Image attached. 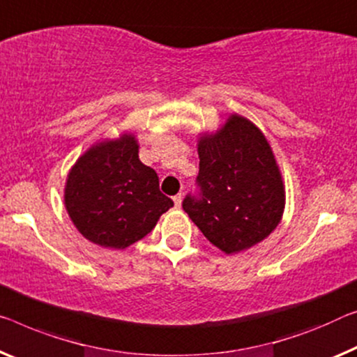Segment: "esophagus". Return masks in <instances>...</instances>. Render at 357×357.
I'll use <instances>...</instances> for the list:
<instances>
[{
	"label": "esophagus",
	"instance_id": "1",
	"mask_svg": "<svg viewBox=\"0 0 357 357\" xmlns=\"http://www.w3.org/2000/svg\"><path fill=\"white\" fill-rule=\"evenodd\" d=\"M174 204H175V207H180L182 206V195H175L174 196Z\"/></svg>",
	"mask_w": 357,
	"mask_h": 357
}]
</instances>
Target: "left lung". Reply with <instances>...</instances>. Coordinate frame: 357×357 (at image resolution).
I'll use <instances>...</instances> for the list:
<instances>
[{"label":"left lung","instance_id":"obj_1","mask_svg":"<svg viewBox=\"0 0 357 357\" xmlns=\"http://www.w3.org/2000/svg\"><path fill=\"white\" fill-rule=\"evenodd\" d=\"M196 195L183 211L225 254L260 243L281 222L286 191L271 146L254 123L231 114L197 144Z\"/></svg>","mask_w":357,"mask_h":357}]
</instances>
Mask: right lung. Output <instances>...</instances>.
Segmentation results:
<instances>
[{"label": "right lung", "instance_id": "1", "mask_svg": "<svg viewBox=\"0 0 357 357\" xmlns=\"http://www.w3.org/2000/svg\"><path fill=\"white\" fill-rule=\"evenodd\" d=\"M172 206L160 191L158 174L139 160L130 134L89 148L65 185L71 222L86 239L108 249H126L145 238Z\"/></svg>", "mask_w": 357, "mask_h": 357}]
</instances>
